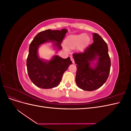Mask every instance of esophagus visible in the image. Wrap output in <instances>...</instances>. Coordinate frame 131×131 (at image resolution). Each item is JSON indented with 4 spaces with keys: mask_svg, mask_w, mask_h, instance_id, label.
<instances>
[{
    "mask_svg": "<svg viewBox=\"0 0 131 131\" xmlns=\"http://www.w3.org/2000/svg\"><path fill=\"white\" fill-rule=\"evenodd\" d=\"M70 59H71V61H72L73 63H75V62H74V58H73L72 57H70Z\"/></svg>",
    "mask_w": 131,
    "mask_h": 131,
    "instance_id": "esophagus-1",
    "label": "esophagus"
}]
</instances>
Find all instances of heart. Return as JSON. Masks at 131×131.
Segmentation results:
<instances>
[{
    "mask_svg": "<svg viewBox=\"0 0 131 131\" xmlns=\"http://www.w3.org/2000/svg\"><path fill=\"white\" fill-rule=\"evenodd\" d=\"M89 39L85 34H80L79 35H71L67 39V46L69 48H74L79 46L81 43L82 46L86 45L88 42Z\"/></svg>",
    "mask_w": 131,
    "mask_h": 131,
    "instance_id": "1",
    "label": "heart"
}]
</instances>
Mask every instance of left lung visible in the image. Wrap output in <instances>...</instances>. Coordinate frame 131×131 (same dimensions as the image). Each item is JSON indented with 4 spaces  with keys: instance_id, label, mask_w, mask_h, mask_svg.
<instances>
[{
    "instance_id": "8db88e82",
    "label": "left lung",
    "mask_w": 131,
    "mask_h": 131,
    "mask_svg": "<svg viewBox=\"0 0 131 131\" xmlns=\"http://www.w3.org/2000/svg\"><path fill=\"white\" fill-rule=\"evenodd\" d=\"M93 42L84 52L73 54L77 68V85L80 89L89 91L96 90L104 84L111 66L107 43L97 33H93ZM93 61L96 63H93Z\"/></svg>"
}]
</instances>
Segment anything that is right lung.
Here are the masks:
<instances>
[{"instance_id": "add662e5", "label": "right lung", "mask_w": 131, "mask_h": 131, "mask_svg": "<svg viewBox=\"0 0 131 131\" xmlns=\"http://www.w3.org/2000/svg\"><path fill=\"white\" fill-rule=\"evenodd\" d=\"M67 31L66 29L43 30L39 32L30 43L27 59V72L31 82L38 88H56L61 82L63 74L72 64L70 57L64 59L55 55L51 60L45 61L38 54L40 45L47 42H53L56 49L61 50V44Z\"/></svg>"}]
</instances>
